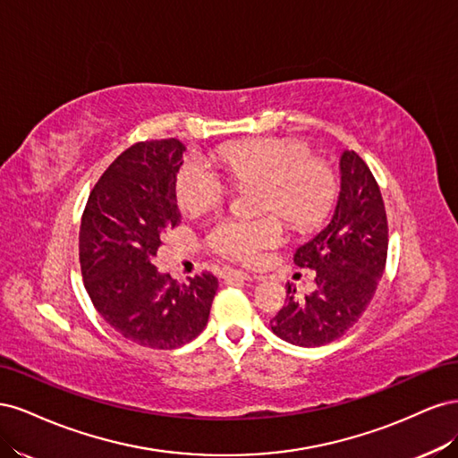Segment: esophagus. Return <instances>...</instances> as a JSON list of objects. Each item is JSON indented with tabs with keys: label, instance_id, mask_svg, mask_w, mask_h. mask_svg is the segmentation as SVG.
I'll use <instances>...</instances> for the list:
<instances>
[{
	"label": "esophagus",
	"instance_id": "34e87169",
	"mask_svg": "<svg viewBox=\"0 0 458 458\" xmlns=\"http://www.w3.org/2000/svg\"><path fill=\"white\" fill-rule=\"evenodd\" d=\"M221 276H224L225 281H250L252 275L246 273V271H241V269H229L225 267L224 271H221Z\"/></svg>",
	"mask_w": 458,
	"mask_h": 458
}]
</instances>
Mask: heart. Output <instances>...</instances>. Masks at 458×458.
Wrapping results in <instances>:
<instances>
[{
  "mask_svg": "<svg viewBox=\"0 0 458 458\" xmlns=\"http://www.w3.org/2000/svg\"><path fill=\"white\" fill-rule=\"evenodd\" d=\"M216 158L229 182L252 189L258 219H224L208 233L206 244L221 258L252 263L283 239V217L293 231L318 227L335 204L338 182L330 164L315 158L308 143L286 137H258L219 147ZM229 185L200 158H187L175 174V199L182 212L200 216L229 197Z\"/></svg>",
  "mask_w": 458,
  "mask_h": 458,
  "instance_id": "1",
  "label": "heart"
}]
</instances>
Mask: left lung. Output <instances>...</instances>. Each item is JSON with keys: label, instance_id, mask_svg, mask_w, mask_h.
Returning <instances> with one entry per match:
<instances>
[{"label": "left lung", "instance_id": "8db88e82", "mask_svg": "<svg viewBox=\"0 0 458 458\" xmlns=\"http://www.w3.org/2000/svg\"><path fill=\"white\" fill-rule=\"evenodd\" d=\"M340 170L332 221L294 254L298 267L315 269V293L298 300L288 286L286 306L271 318L276 336L301 348L342 338L369 308L386 267L387 217L377 179L355 150L344 152Z\"/></svg>", "mask_w": 458, "mask_h": 458}]
</instances>
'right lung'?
Returning <instances> with one entry per match:
<instances>
[{
    "label": "right lung",
    "mask_w": 458,
    "mask_h": 458,
    "mask_svg": "<svg viewBox=\"0 0 458 458\" xmlns=\"http://www.w3.org/2000/svg\"><path fill=\"white\" fill-rule=\"evenodd\" d=\"M183 150L177 140L131 145L99 177L81 214L80 267L95 310L123 338L152 350L195 340L217 290L208 271L179 284L152 266L164 233L182 221L175 174Z\"/></svg>",
    "instance_id": "add662e5"
}]
</instances>
